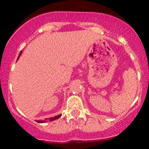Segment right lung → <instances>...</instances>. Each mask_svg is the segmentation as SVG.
I'll return each mask as SVG.
<instances>
[{
  "instance_id": "obj_1",
  "label": "right lung",
  "mask_w": 149,
  "mask_h": 149,
  "mask_svg": "<svg viewBox=\"0 0 149 149\" xmlns=\"http://www.w3.org/2000/svg\"><path fill=\"white\" fill-rule=\"evenodd\" d=\"M22 51H21L20 53H19V58H18V59H19V56H20L21 54H22ZM61 115H61H61H56V116H55V117H53V118H46V119L45 120H37V123H46V122H47V121H53V120H57V119H58V118H61Z\"/></svg>"
}]
</instances>
